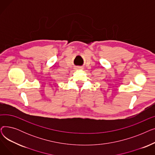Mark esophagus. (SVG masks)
<instances>
[{
    "label": "esophagus",
    "mask_w": 155,
    "mask_h": 155,
    "mask_svg": "<svg viewBox=\"0 0 155 155\" xmlns=\"http://www.w3.org/2000/svg\"><path fill=\"white\" fill-rule=\"evenodd\" d=\"M79 69H82V68H80H80H79Z\"/></svg>",
    "instance_id": "1"
}]
</instances>
